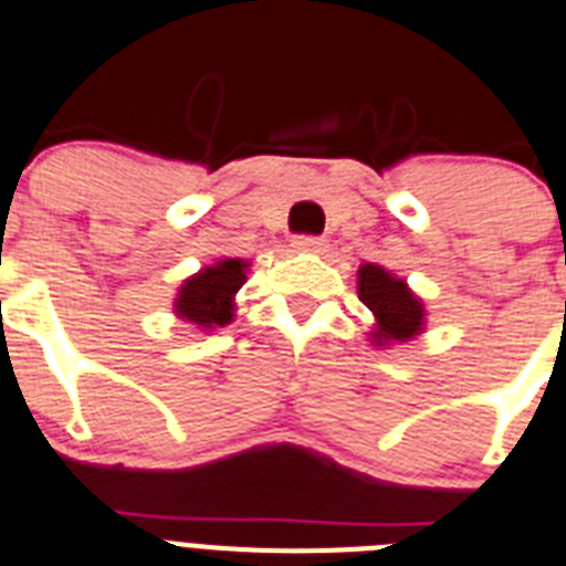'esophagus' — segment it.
Segmentation results:
<instances>
[{"label":"esophagus","mask_w":566,"mask_h":566,"mask_svg":"<svg viewBox=\"0 0 566 566\" xmlns=\"http://www.w3.org/2000/svg\"><path fill=\"white\" fill-rule=\"evenodd\" d=\"M293 247L302 250V253H322L325 250V239H319V235H296Z\"/></svg>","instance_id":"esophagus-1"}]
</instances>
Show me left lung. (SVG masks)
Returning <instances> with one entry per match:
<instances>
[{
  "mask_svg": "<svg viewBox=\"0 0 566 566\" xmlns=\"http://www.w3.org/2000/svg\"><path fill=\"white\" fill-rule=\"evenodd\" d=\"M359 302L377 316L379 331L374 339L382 345L388 339L406 342L422 327V305L415 293L408 291L402 279H394L379 264L359 268Z\"/></svg>",
  "mask_w": 566,
  "mask_h": 566,
  "instance_id": "8db88e82",
  "label": "left lung"
}]
</instances>
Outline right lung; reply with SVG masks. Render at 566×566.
Instances as JSON below:
<instances>
[{
  "mask_svg": "<svg viewBox=\"0 0 566 566\" xmlns=\"http://www.w3.org/2000/svg\"><path fill=\"white\" fill-rule=\"evenodd\" d=\"M244 270L247 264L241 259H227L187 279L175 302L180 319L201 327L227 325L232 319V296L247 279Z\"/></svg>",
  "mask_w": 566,
  "mask_h": 566,
  "instance_id": "obj_1",
  "label": "right lung"
}]
</instances>
